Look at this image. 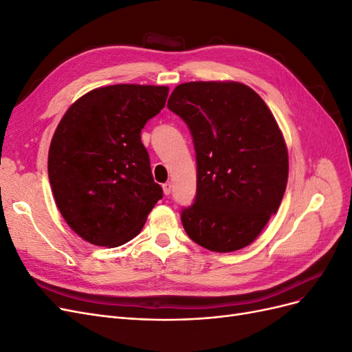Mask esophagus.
Returning a JSON list of instances; mask_svg holds the SVG:
<instances>
[{
	"label": "esophagus",
	"instance_id": "obj_1",
	"mask_svg": "<svg viewBox=\"0 0 352 352\" xmlns=\"http://www.w3.org/2000/svg\"><path fill=\"white\" fill-rule=\"evenodd\" d=\"M172 189H173V184H172V182H166V184L163 185L164 195H170V194H172Z\"/></svg>",
	"mask_w": 352,
	"mask_h": 352
}]
</instances>
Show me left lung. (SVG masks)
Segmentation results:
<instances>
[{
  "mask_svg": "<svg viewBox=\"0 0 352 352\" xmlns=\"http://www.w3.org/2000/svg\"><path fill=\"white\" fill-rule=\"evenodd\" d=\"M192 135L197 195L182 210L188 236L216 252L250 245L276 214L287 182V150L272 111L239 82H188L167 102Z\"/></svg>",
  "mask_w": 352,
  "mask_h": 352,
  "instance_id": "1",
  "label": "left lung"
}]
</instances>
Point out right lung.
<instances>
[{"label":"right lung","mask_w":352,"mask_h":352,"mask_svg":"<svg viewBox=\"0 0 352 352\" xmlns=\"http://www.w3.org/2000/svg\"><path fill=\"white\" fill-rule=\"evenodd\" d=\"M167 87L111 85L85 94L63 116L48 153L56 204L80 238L119 247L144 228L163 189L141 129L166 105Z\"/></svg>","instance_id":"right-lung-1"}]
</instances>
